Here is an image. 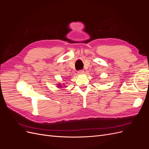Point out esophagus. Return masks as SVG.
Masks as SVG:
<instances>
[{
	"mask_svg": "<svg viewBox=\"0 0 149 149\" xmlns=\"http://www.w3.org/2000/svg\"><path fill=\"white\" fill-rule=\"evenodd\" d=\"M78 73L79 74H82L84 73V71H83V70H79V71H78Z\"/></svg>",
	"mask_w": 149,
	"mask_h": 149,
	"instance_id": "esophagus-1",
	"label": "esophagus"
}]
</instances>
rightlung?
Segmentation results:
<instances>
[{
  "label": "right lung",
  "mask_w": 149,
  "mask_h": 149,
  "mask_svg": "<svg viewBox=\"0 0 149 149\" xmlns=\"http://www.w3.org/2000/svg\"><path fill=\"white\" fill-rule=\"evenodd\" d=\"M58 88H60V87H61V84H58ZM63 88H65V87H63Z\"/></svg>",
  "instance_id": "add662e5"
}]
</instances>
